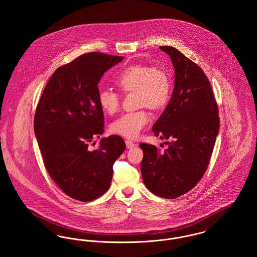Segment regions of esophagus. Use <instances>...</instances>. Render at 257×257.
I'll list each match as a JSON object with an SVG mask.
<instances>
[{
  "label": "esophagus",
  "mask_w": 257,
  "mask_h": 257,
  "mask_svg": "<svg viewBox=\"0 0 257 257\" xmlns=\"http://www.w3.org/2000/svg\"><path fill=\"white\" fill-rule=\"evenodd\" d=\"M125 144H126V147H127L128 149H129V148H133V147H136V146H137V145H136V144H134L133 142H131V141H128V140H127V141L125 142Z\"/></svg>",
  "instance_id": "obj_1"
}]
</instances>
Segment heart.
<instances>
[{"mask_svg":"<svg viewBox=\"0 0 257 257\" xmlns=\"http://www.w3.org/2000/svg\"><path fill=\"white\" fill-rule=\"evenodd\" d=\"M114 84L123 93L134 92L136 107L142 109L116 118L110 123V131L123 138L135 139L150 120L145 107L159 110L168 104L171 97V79L160 68L136 63L123 68L114 78ZM97 100L100 108L108 114H113L119 109L120 96L110 89H101Z\"/></svg>","mask_w":257,"mask_h":257,"instance_id":"b5f03b06","label":"heart"}]
</instances>
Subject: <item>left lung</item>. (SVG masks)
Here are the masks:
<instances>
[{
  "instance_id": "1",
  "label": "left lung",
  "mask_w": 257,
  "mask_h": 257,
  "mask_svg": "<svg viewBox=\"0 0 257 257\" xmlns=\"http://www.w3.org/2000/svg\"><path fill=\"white\" fill-rule=\"evenodd\" d=\"M171 57L174 88L170 103L152 131L166 142L162 152L141 144V171L145 185L154 195L176 198L192 190L207 170L220 128L218 105L202 69L171 46H160Z\"/></svg>"
}]
</instances>
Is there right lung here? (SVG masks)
<instances>
[{
  "instance_id": "add662e5",
  "label": "right lung",
  "mask_w": 257,
  "mask_h": 257,
  "mask_svg": "<svg viewBox=\"0 0 257 257\" xmlns=\"http://www.w3.org/2000/svg\"><path fill=\"white\" fill-rule=\"evenodd\" d=\"M123 57L91 52L59 67L51 76L35 114V134L44 166L61 191L88 202L110 188L112 166L126 146L121 137L101 139L104 114L98 104V83Z\"/></svg>"
}]
</instances>
